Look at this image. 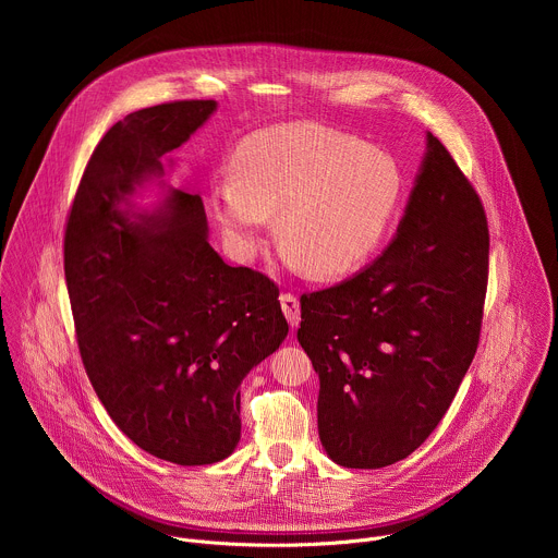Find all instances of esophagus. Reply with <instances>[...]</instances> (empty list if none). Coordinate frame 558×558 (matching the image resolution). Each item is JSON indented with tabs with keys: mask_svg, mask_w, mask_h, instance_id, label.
<instances>
[{
	"mask_svg": "<svg viewBox=\"0 0 558 558\" xmlns=\"http://www.w3.org/2000/svg\"><path fill=\"white\" fill-rule=\"evenodd\" d=\"M280 306H282L287 323L291 325V329H295L300 325V302H298V298L293 293H282L280 295Z\"/></svg>",
	"mask_w": 558,
	"mask_h": 558,
	"instance_id": "1",
	"label": "esophagus"
}]
</instances>
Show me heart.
Listing matches in <instances>:
<instances>
[{"instance_id": "obj_1", "label": "heart", "mask_w": 558, "mask_h": 558, "mask_svg": "<svg viewBox=\"0 0 558 558\" xmlns=\"http://www.w3.org/2000/svg\"><path fill=\"white\" fill-rule=\"evenodd\" d=\"M231 170L207 190L229 252L254 260L276 214L287 260L317 276L360 267L384 241L404 192L388 151L315 123L250 134Z\"/></svg>"}]
</instances>
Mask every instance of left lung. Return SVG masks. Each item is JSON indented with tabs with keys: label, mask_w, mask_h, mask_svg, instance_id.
Here are the masks:
<instances>
[{
	"label": "left lung",
	"mask_w": 558,
	"mask_h": 558,
	"mask_svg": "<svg viewBox=\"0 0 558 558\" xmlns=\"http://www.w3.org/2000/svg\"><path fill=\"white\" fill-rule=\"evenodd\" d=\"M488 247L480 196L426 132L404 216L381 256L300 298L298 342L320 377L317 433L331 461L384 468L437 428L480 342Z\"/></svg>",
	"instance_id": "8db88e82"
}]
</instances>
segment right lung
Masks as SVG:
<instances>
[{
	"label": "right lung",
	"mask_w": 558,
	"mask_h": 558,
	"mask_svg": "<svg viewBox=\"0 0 558 558\" xmlns=\"http://www.w3.org/2000/svg\"><path fill=\"white\" fill-rule=\"evenodd\" d=\"M216 101L143 108L114 123L84 172L63 267L78 351L112 422L179 465L241 441V384L287 338L278 287L209 245L198 194L166 177Z\"/></svg>",
	"instance_id": "right-lung-1"
}]
</instances>
